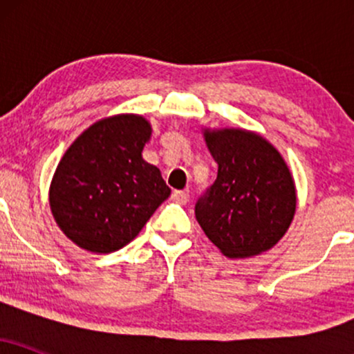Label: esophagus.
<instances>
[{
    "mask_svg": "<svg viewBox=\"0 0 354 354\" xmlns=\"http://www.w3.org/2000/svg\"><path fill=\"white\" fill-rule=\"evenodd\" d=\"M171 196H173V200L178 201V203H186V201H188V193H186V191L176 189V191H173Z\"/></svg>",
    "mask_w": 354,
    "mask_h": 354,
    "instance_id": "34e87169",
    "label": "esophagus"
}]
</instances>
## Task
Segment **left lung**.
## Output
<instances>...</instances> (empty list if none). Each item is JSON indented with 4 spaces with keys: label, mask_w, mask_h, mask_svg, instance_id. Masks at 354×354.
I'll return each mask as SVG.
<instances>
[{
    "label": "left lung",
    "mask_w": 354,
    "mask_h": 354,
    "mask_svg": "<svg viewBox=\"0 0 354 354\" xmlns=\"http://www.w3.org/2000/svg\"><path fill=\"white\" fill-rule=\"evenodd\" d=\"M218 176L194 206L198 223L228 258L273 248L290 228L296 189L273 145L246 129H205Z\"/></svg>",
    "instance_id": "8db88e82"
}]
</instances>
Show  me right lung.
Segmentation results:
<instances>
[{
    "mask_svg": "<svg viewBox=\"0 0 354 354\" xmlns=\"http://www.w3.org/2000/svg\"><path fill=\"white\" fill-rule=\"evenodd\" d=\"M149 136L143 116L118 115L89 126L63 154L50 206L75 245L91 253L120 250L169 196L160 169L141 156Z\"/></svg>",
    "mask_w": 354,
    "mask_h": 354,
    "instance_id": "right-lung-1",
    "label": "right lung"
}]
</instances>
